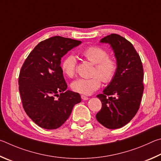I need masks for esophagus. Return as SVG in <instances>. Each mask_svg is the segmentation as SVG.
Listing matches in <instances>:
<instances>
[{
  "label": "esophagus",
  "mask_w": 161,
  "mask_h": 161,
  "mask_svg": "<svg viewBox=\"0 0 161 161\" xmlns=\"http://www.w3.org/2000/svg\"><path fill=\"white\" fill-rule=\"evenodd\" d=\"M81 98H82V100H87L89 99L88 97H87V96H86V95H81Z\"/></svg>",
  "instance_id": "34e87169"
}]
</instances>
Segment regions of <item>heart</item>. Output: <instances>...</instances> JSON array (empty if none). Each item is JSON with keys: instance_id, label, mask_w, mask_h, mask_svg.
Masks as SVG:
<instances>
[{"instance_id": "heart-1", "label": "heart", "mask_w": 161, "mask_h": 161, "mask_svg": "<svg viewBox=\"0 0 161 161\" xmlns=\"http://www.w3.org/2000/svg\"><path fill=\"white\" fill-rule=\"evenodd\" d=\"M80 54L86 60L95 64L90 78H78L73 81L70 87L73 91L84 95H91L100 88L102 81L105 83L112 82L117 74V62L114 57L108 56L105 49L99 46H91L82 50ZM77 61L75 56L68 55L61 62V69L68 77L75 74Z\"/></svg>"}]
</instances>
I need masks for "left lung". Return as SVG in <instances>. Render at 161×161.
<instances>
[{
	"instance_id": "8db88e82",
	"label": "left lung",
	"mask_w": 161,
	"mask_h": 161,
	"mask_svg": "<svg viewBox=\"0 0 161 161\" xmlns=\"http://www.w3.org/2000/svg\"><path fill=\"white\" fill-rule=\"evenodd\" d=\"M110 44L117 62V71L113 80L97 97L102 108L96 119L111 129L125 126L139 110L143 92V69L142 60L130 42L117 34L100 40Z\"/></svg>"
}]
</instances>
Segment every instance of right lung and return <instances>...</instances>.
<instances>
[{
    "instance_id": "add662e5",
    "label": "right lung",
    "mask_w": 161,
    "mask_h": 161,
    "mask_svg": "<svg viewBox=\"0 0 161 161\" xmlns=\"http://www.w3.org/2000/svg\"><path fill=\"white\" fill-rule=\"evenodd\" d=\"M80 41L63 36L50 37L36 45L25 59L19 75L22 107L36 125L55 129L63 125L75 104L78 92L66 91L61 59Z\"/></svg>"
}]
</instances>
